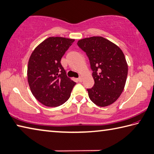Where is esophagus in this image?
<instances>
[{
    "instance_id": "1",
    "label": "esophagus",
    "mask_w": 154,
    "mask_h": 154,
    "mask_svg": "<svg viewBox=\"0 0 154 154\" xmlns=\"http://www.w3.org/2000/svg\"><path fill=\"white\" fill-rule=\"evenodd\" d=\"M78 80L80 82H82V76H80L79 78H78Z\"/></svg>"
}]
</instances>
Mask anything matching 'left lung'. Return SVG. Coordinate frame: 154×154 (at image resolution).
Segmentation results:
<instances>
[{
    "mask_svg": "<svg viewBox=\"0 0 154 154\" xmlns=\"http://www.w3.org/2000/svg\"><path fill=\"white\" fill-rule=\"evenodd\" d=\"M77 44L88 56L94 85L88 88L90 99L106 106L118 99L125 85L128 66L122 50L103 37L80 39Z\"/></svg>",
    "mask_w": 154,
    "mask_h": 154,
    "instance_id": "left-lung-1",
    "label": "left lung"
}]
</instances>
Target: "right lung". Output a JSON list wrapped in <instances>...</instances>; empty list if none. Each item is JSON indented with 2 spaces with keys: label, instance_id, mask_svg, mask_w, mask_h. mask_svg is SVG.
I'll return each instance as SVG.
<instances>
[{
  "label": "right lung",
  "instance_id": "add662e5",
  "mask_svg": "<svg viewBox=\"0 0 154 154\" xmlns=\"http://www.w3.org/2000/svg\"><path fill=\"white\" fill-rule=\"evenodd\" d=\"M74 42L64 37H49L31 55L28 83L32 94L45 106L56 107L66 102L76 85L61 64V59Z\"/></svg>",
  "mask_w": 154,
  "mask_h": 154
}]
</instances>
